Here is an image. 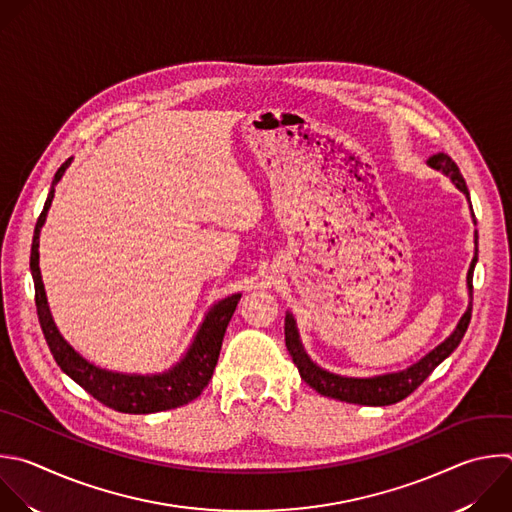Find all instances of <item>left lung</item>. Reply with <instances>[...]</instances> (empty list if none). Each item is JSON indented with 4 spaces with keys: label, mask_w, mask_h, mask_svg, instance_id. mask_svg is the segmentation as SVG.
I'll return each instance as SVG.
<instances>
[{
    "label": "left lung",
    "mask_w": 512,
    "mask_h": 512,
    "mask_svg": "<svg viewBox=\"0 0 512 512\" xmlns=\"http://www.w3.org/2000/svg\"><path fill=\"white\" fill-rule=\"evenodd\" d=\"M428 166L434 168V170H440L444 177H448L452 181V185L466 197V201L470 205V195H468L466 183L460 175L456 162L448 154H434L432 158H428ZM470 215H472V221H474L472 205H470ZM476 261H478V231H474V257H472L468 273H466V289H468V307H466V311L462 313L454 331L444 339L442 344H438L432 352H428L422 360L408 366L406 370L388 372V374L370 376V378H354V376L333 374V372L317 366L307 356V352L301 344L297 321H295L293 313L287 311L285 313V346H287V352L293 358V364L299 370L301 380L305 384H309L321 396L350 402V404H360V406H390V404H396V402L404 400L406 396H410L434 372V368L440 366L462 342L466 327L470 323V315H472V275H474Z\"/></svg>",
    "instance_id": "8db88e82"
}]
</instances>
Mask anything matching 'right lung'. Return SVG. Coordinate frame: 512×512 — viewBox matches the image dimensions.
I'll use <instances>...</instances> for the list:
<instances>
[{
    "mask_svg": "<svg viewBox=\"0 0 512 512\" xmlns=\"http://www.w3.org/2000/svg\"><path fill=\"white\" fill-rule=\"evenodd\" d=\"M72 164L68 158L54 175L52 189L48 193L44 211L34 229L32 241V255H30V269L36 287V307L40 325L44 331L50 352L64 374H68L78 386H82L90 396H94L104 406L124 412V414H154L162 410H173L193 402L213 378L219 352L223 346V337L227 325L237 309L241 293L227 295L213 303V307L205 313L203 323L199 325L191 346L183 354V358L158 374H126L100 368L80 356L60 333L44 289L42 271H40V233L46 223L48 211L54 201L56 185L62 181L66 168Z\"/></svg>",
    "mask_w": 512,
    "mask_h": 512,
    "instance_id": "add662e5",
    "label": "right lung"
}]
</instances>
